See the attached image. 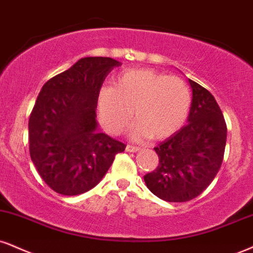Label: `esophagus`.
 <instances>
[{"label":"esophagus","instance_id":"34e87169","mask_svg":"<svg viewBox=\"0 0 253 253\" xmlns=\"http://www.w3.org/2000/svg\"><path fill=\"white\" fill-rule=\"evenodd\" d=\"M140 150V147H138V146H133V145H127L126 146V151L127 152H138Z\"/></svg>","mask_w":253,"mask_h":253}]
</instances>
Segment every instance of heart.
Listing matches in <instances>:
<instances>
[{
	"instance_id": "obj_1",
	"label": "heart",
	"mask_w": 253,
	"mask_h": 253,
	"mask_svg": "<svg viewBox=\"0 0 253 253\" xmlns=\"http://www.w3.org/2000/svg\"><path fill=\"white\" fill-rule=\"evenodd\" d=\"M190 107L186 82L146 68L123 72L115 78L113 88H103L97 96L100 121L112 134L124 132L134 114L136 123L130 130L134 139L172 135L186 121Z\"/></svg>"
}]
</instances>
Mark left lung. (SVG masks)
<instances>
[{
	"label": "left lung",
	"instance_id": "1",
	"mask_svg": "<svg viewBox=\"0 0 253 253\" xmlns=\"http://www.w3.org/2000/svg\"><path fill=\"white\" fill-rule=\"evenodd\" d=\"M188 82L192 102L187 124L154 147L159 165L144 176L151 192L169 203L188 202L206 190L220 169L226 145V124L213 95Z\"/></svg>",
	"mask_w": 253,
	"mask_h": 253
}]
</instances>
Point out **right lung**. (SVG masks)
<instances>
[{
  "instance_id": "right-lung-1",
  "label": "right lung",
  "mask_w": 253,
  "mask_h": 253,
  "mask_svg": "<svg viewBox=\"0 0 253 253\" xmlns=\"http://www.w3.org/2000/svg\"><path fill=\"white\" fill-rule=\"evenodd\" d=\"M111 57H84L42 87L29 117V152L45 184L63 196L96 186L126 145L99 132L100 88L114 67Z\"/></svg>"
}]
</instances>
